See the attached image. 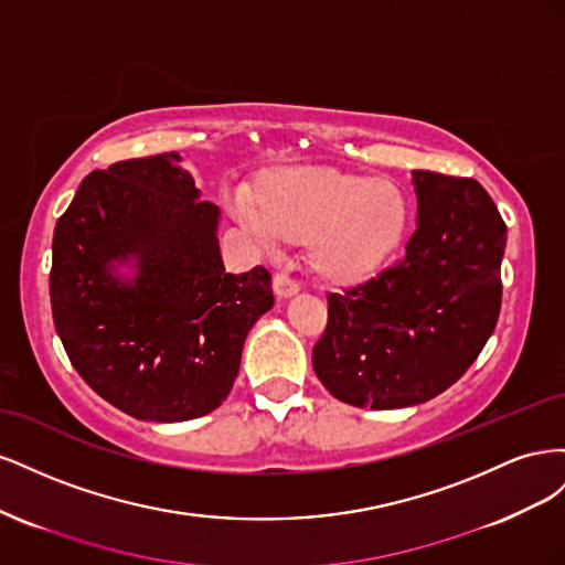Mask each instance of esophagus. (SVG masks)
Instances as JSON below:
<instances>
[{"mask_svg": "<svg viewBox=\"0 0 565 565\" xmlns=\"http://www.w3.org/2000/svg\"><path fill=\"white\" fill-rule=\"evenodd\" d=\"M273 289H276V295L280 299H289L295 297L299 292V282H295L289 276H285V273H278L276 278H273Z\"/></svg>", "mask_w": 565, "mask_h": 565, "instance_id": "1", "label": "esophagus"}]
</instances>
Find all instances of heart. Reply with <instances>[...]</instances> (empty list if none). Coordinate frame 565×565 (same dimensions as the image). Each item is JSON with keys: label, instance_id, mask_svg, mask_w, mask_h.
I'll use <instances>...</instances> for the list:
<instances>
[{"label": "heart", "instance_id": "heart-1", "mask_svg": "<svg viewBox=\"0 0 565 565\" xmlns=\"http://www.w3.org/2000/svg\"><path fill=\"white\" fill-rule=\"evenodd\" d=\"M235 216L264 243H306V264L328 285L377 276L405 243L413 207L401 185L337 167H276L252 181Z\"/></svg>", "mask_w": 565, "mask_h": 565}]
</instances>
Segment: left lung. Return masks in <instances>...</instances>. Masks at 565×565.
Returning <instances> with one entry per match:
<instances>
[{
    "mask_svg": "<svg viewBox=\"0 0 565 565\" xmlns=\"http://www.w3.org/2000/svg\"><path fill=\"white\" fill-rule=\"evenodd\" d=\"M417 231L398 264L328 297L313 370L334 398L396 409L436 398L483 351L502 306L507 226L483 185L413 172Z\"/></svg>",
    "mask_w": 565,
    "mask_h": 565,
    "instance_id": "left-lung-1",
    "label": "left lung"
}]
</instances>
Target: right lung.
I'll return each instance as SVG.
<instances>
[{
  "label": "right lung",
  "instance_id": "1",
  "mask_svg": "<svg viewBox=\"0 0 565 565\" xmlns=\"http://www.w3.org/2000/svg\"><path fill=\"white\" fill-rule=\"evenodd\" d=\"M198 198L179 152H160L92 172L56 221L49 295L63 349L100 398L136 419L216 409L252 324L276 301L264 266L226 273L218 207Z\"/></svg>",
  "mask_w": 565,
  "mask_h": 565
}]
</instances>
